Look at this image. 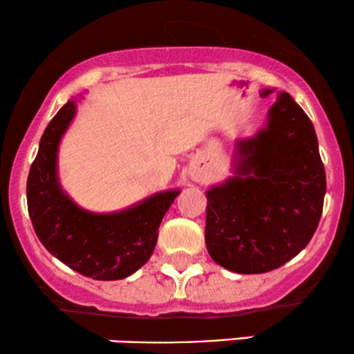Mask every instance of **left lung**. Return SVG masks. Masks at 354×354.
<instances>
[{"instance_id": "8db88e82", "label": "left lung", "mask_w": 354, "mask_h": 354, "mask_svg": "<svg viewBox=\"0 0 354 354\" xmlns=\"http://www.w3.org/2000/svg\"><path fill=\"white\" fill-rule=\"evenodd\" d=\"M324 193L326 173L311 120L279 93L266 128L238 143L236 176L206 191L209 256L241 274L283 266L315 234Z\"/></svg>"}]
</instances>
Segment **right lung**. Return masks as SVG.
<instances>
[{
    "label": "right lung",
    "instance_id": "right-lung-1",
    "mask_svg": "<svg viewBox=\"0 0 354 354\" xmlns=\"http://www.w3.org/2000/svg\"><path fill=\"white\" fill-rule=\"evenodd\" d=\"M76 113L71 100L44 129L26 183L28 213L36 236L53 256L88 278L123 279L153 254L158 228L180 191H163L120 213L96 214L80 208L61 189L58 146Z\"/></svg>",
    "mask_w": 354,
    "mask_h": 354
}]
</instances>
